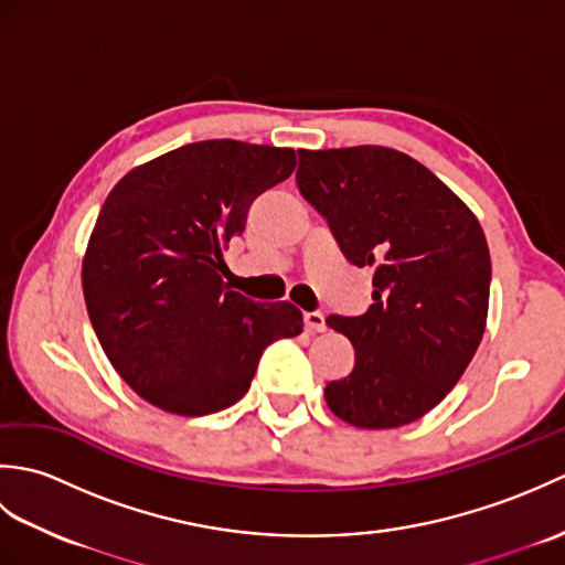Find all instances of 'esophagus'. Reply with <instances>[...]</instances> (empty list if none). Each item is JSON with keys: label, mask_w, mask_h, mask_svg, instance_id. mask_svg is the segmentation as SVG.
Segmentation results:
<instances>
[{"label": "esophagus", "mask_w": 565, "mask_h": 565, "mask_svg": "<svg viewBox=\"0 0 565 565\" xmlns=\"http://www.w3.org/2000/svg\"><path fill=\"white\" fill-rule=\"evenodd\" d=\"M303 322L310 332H326V316L320 313V310H310V313H303Z\"/></svg>", "instance_id": "34e87169"}]
</instances>
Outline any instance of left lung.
<instances>
[{"mask_svg": "<svg viewBox=\"0 0 565 565\" xmlns=\"http://www.w3.org/2000/svg\"><path fill=\"white\" fill-rule=\"evenodd\" d=\"M296 184L342 255L374 269L364 316L326 322L350 338L354 369L326 403L344 423L391 429L444 401L481 344L490 252L471 209L405 152L298 150Z\"/></svg>", "mask_w": 565, "mask_h": 565, "instance_id": "8db88e82", "label": "left lung"}]
</instances>
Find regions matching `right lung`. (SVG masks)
Instances as JSON below:
<instances>
[{
  "label": "right lung",
  "instance_id": "right-lung-1",
  "mask_svg": "<svg viewBox=\"0 0 565 565\" xmlns=\"http://www.w3.org/2000/svg\"><path fill=\"white\" fill-rule=\"evenodd\" d=\"M294 167L291 148L201 140L136 167L106 196L82 262L84 303L140 398L184 417L225 411L262 352L301 334L294 303H255L223 281V247Z\"/></svg>",
  "mask_w": 565,
  "mask_h": 565
}]
</instances>
